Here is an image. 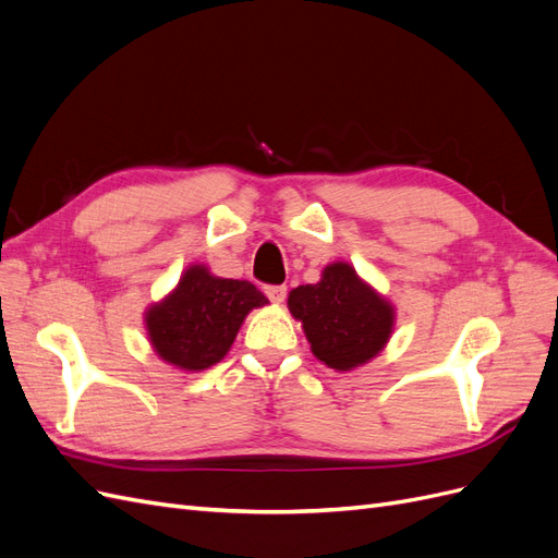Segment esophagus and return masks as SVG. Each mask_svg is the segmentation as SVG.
<instances>
[{"label": "esophagus", "mask_w": 558, "mask_h": 558, "mask_svg": "<svg viewBox=\"0 0 558 558\" xmlns=\"http://www.w3.org/2000/svg\"><path fill=\"white\" fill-rule=\"evenodd\" d=\"M265 295L269 298V302L281 305V302L286 300V286H265Z\"/></svg>", "instance_id": "esophagus-1"}]
</instances>
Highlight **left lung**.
I'll use <instances>...</instances> for the list:
<instances>
[{"label":"left lung","instance_id":"8db88e82","mask_svg":"<svg viewBox=\"0 0 558 558\" xmlns=\"http://www.w3.org/2000/svg\"><path fill=\"white\" fill-rule=\"evenodd\" d=\"M289 310L302 324L312 353L332 369L373 361L393 332L396 312L349 263H332L318 283L298 286Z\"/></svg>","mask_w":558,"mask_h":558}]
</instances>
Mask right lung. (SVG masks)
I'll use <instances>...</instances> for the list:
<instances>
[{
  "label": "right lung",
  "mask_w": 558,
  "mask_h": 558,
  "mask_svg": "<svg viewBox=\"0 0 558 558\" xmlns=\"http://www.w3.org/2000/svg\"><path fill=\"white\" fill-rule=\"evenodd\" d=\"M263 305L267 298L251 281L191 265L177 289L146 310L148 340L165 363L199 373L226 356L246 314Z\"/></svg>",
  "instance_id": "1"
}]
</instances>
